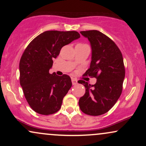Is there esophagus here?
<instances>
[{
    "instance_id": "34e87169",
    "label": "esophagus",
    "mask_w": 146,
    "mask_h": 146,
    "mask_svg": "<svg viewBox=\"0 0 146 146\" xmlns=\"http://www.w3.org/2000/svg\"><path fill=\"white\" fill-rule=\"evenodd\" d=\"M71 81H72V84H73V85H74V86H75V85L77 84V79L73 78L71 79Z\"/></svg>"
}]
</instances>
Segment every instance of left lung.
I'll list each match as a JSON object with an SVG mask.
<instances>
[{
	"label": "left lung",
	"instance_id": "8db88e82",
	"mask_svg": "<svg viewBox=\"0 0 146 146\" xmlns=\"http://www.w3.org/2000/svg\"><path fill=\"white\" fill-rule=\"evenodd\" d=\"M90 42L92 60L85 75L97 79L94 85L79 80L86 93L79 100L85 114L99 116L111 109L122 93L125 70L123 55L116 44L98 30L80 32Z\"/></svg>",
	"mask_w": 146,
	"mask_h": 146
}]
</instances>
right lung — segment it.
Instances as JSON below:
<instances>
[{
	"label": "right lung",
	"instance_id": "obj_1",
	"mask_svg": "<svg viewBox=\"0 0 146 146\" xmlns=\"http://www.w3.org/2000/svg\"><path fill=\"white\" fill-rule=\"evenodd\" d=\"M79 38L75 31H46L24 50L19 62L20 85L27 102L37 113L48 115L60 110L72 86L71 79L67 75L50 74L49 70L62 48Z\"/></svg>",
	"mask_w": 146,
	"mask_h": 146
}]
</instances>
